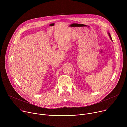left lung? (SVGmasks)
Returning <instances> with one entry per match:
<instances>
[{"label": "left lung", "mask_w": 127, "mask_h": 127, "mask_svg": "<svg viewBox=\"0 0 127 127\" xmlns=\"http://www.w3.org/2000/svg\"><path fill=\"white\" fill-rule=\"evenodd\" d=\"M107 33H108V35H109V37H110V38L111 39V41H112V42H113V40H112V37H111V34H110V32H107Z\"/></svg>", "instance_id": "1"}]
</instances>
